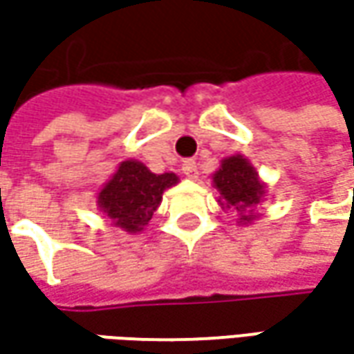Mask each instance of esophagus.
Returning a JSON list of instances; mask_svg holds the SVG:
<instances>
[{
  "label": "esophagus",
  "mask_w": 354,
  "mask_h": 354,
  "mask_svg": "<svg viewBox=\"0 0 354 354\" xmlns=\"http://www.w3.org/2000/svg\"><path fill=\"white\" fill-rule=\"evenodd\" d=\"M183 173L189 179H197L198 177V167L195 159H185L183 161Z\"/></svg>",
  "instance_id": "obj_1"
}]
</instances>
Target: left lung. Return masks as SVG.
I'll return each mask as SVG.
<instances>
[{"label": "left lung", "instance_id": "8db88e82", "mask_svg": "<svg viewBox=\"0 0 354 354\" xmlns=\"http://www.w3.org/2000/svg\"><path fill=\"white\" fill-rule=\"evenodd\" d=\"M212 185L221 195L218 203L223 209H234L240 214V223L256 221V207L264 198L266 185L246 157H225L218 171L212 175Z\"/></svg>", "mask_w": 354, "mask_h": 354}]
</instances>
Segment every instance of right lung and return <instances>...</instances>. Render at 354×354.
<instances>
[{"label": "right lung", "instance_id": "right-lung-1", "mask_svg": "<svg viewBox=\"0 0 354 354\" xmlns=\"http://www.w3.org/2000/svg\"><path fill=\"white\" fill-rule=\"evenodd\" d=\"M179 183L175 173H151L142 161L126 159L98 193V209L126 232H142L161 205L163 191Z\"/></svg>", "mask_w": 354, "mask_h": 354}]
</instances>
